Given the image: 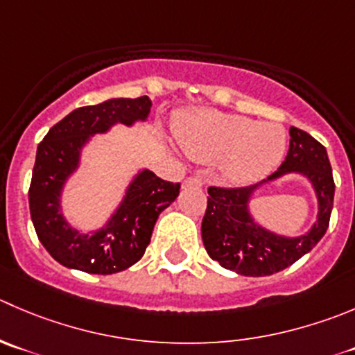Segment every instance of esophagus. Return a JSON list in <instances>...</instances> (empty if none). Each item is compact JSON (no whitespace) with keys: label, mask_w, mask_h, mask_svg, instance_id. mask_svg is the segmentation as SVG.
<instances>
[{"label":"esophagus","mask_w":355,"mask_h":355,"mask_svg":"<svg viewBox=\"0 0 355 355\" xmlns=\"http://www.w3.org/2000/svg\"><path fill=\"white\" fill-rule=\"evenodd\" d=\"M184 187L185 189H189V187L201 189L202 187V180H201V178H198V177H189V178H185Z\"/></svg>","instance_id":"esophagus-1"}]
</instances>
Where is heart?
<instances>
[{
  "mask_svg": "<svg viewBox=\"0 0 355 355\" xmlns=\"http://www.w3.org/2000/svg\"><path fill=\"white\" fill-rule=\"evenodd\" d=\"M177 139L194 159H222L223 175L236 184L265 177L286 150V130L279 123H257L215 111H196L182 118Z\"/></svg>",
  "mask_w": 355,
  "mask_h": 355,
  "instance_id": "heart-1",
  "label": "heart"
}]
</instances>
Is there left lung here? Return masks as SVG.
<instances>
[{"label": "left lung", "instance_id": "left-lung-1", "mask_svg": "<svg viewBox=\"0 0 355 355\" xmlns=\"http://www.w3.org/2000/svg\"><path fill=\"white\" fill-rule=\"evenodd\" d=\"M298 171L309 177L319 198V216L311 232L302 237H281L258 227L248 215L246 202L254 185H209L208 205L201 223L206 251L225 269L241 276H270L286 269L321 241L329 225L335 196L331 164L322 144L300 128H290V149L269 180Z\"/></svg>", "mask_w": 355, "mask_h": 355}]
</instances>
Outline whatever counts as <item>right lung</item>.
Instances as JSON below:
<instances>
[{
    "mask_svg": "<svg viewBox=\"0 0 355 355\" xmlns=\"http://www.w3.org/2000/svg\"><path fill=\"white\" fill-rule=\"evenodd\" d=\"M150 101L112 98L72 111L53 125L37 146L29 187V208L37 239L58 263L88 274H114L140 260L150 243L161 211L177 199L180 182H168L142 171L111 222L94 234H79L60 215V189L78 166L79 149L88 135L114 123L132 125L146 119Z\"/></svg>",
    "mask_w": 355,
    "mask_h": 355,
    "instance_id": "right-lung-1",
    "label": "right lung"
}]
</instances>
